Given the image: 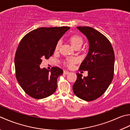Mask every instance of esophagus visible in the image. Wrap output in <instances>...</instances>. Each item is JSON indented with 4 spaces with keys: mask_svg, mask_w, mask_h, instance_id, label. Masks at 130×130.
I'll list each match as a JSON object with an SVG mask.
<instances>
[{
    "mask_svg": "<svg viewBox=\"0 0 130 130\" xmlns=\"http://www.w3.org/2000/svg\"><path fill=\"white\" fill-rule=\"evenodd\" d=\"M69 73V72H68L67 70L63 71V74H68Z\"/></svg>",
    "mask_w": 130,
    "mask_h": 130,
    "instance_id": "1",
    "label": "esophagus"
}]
</instances>
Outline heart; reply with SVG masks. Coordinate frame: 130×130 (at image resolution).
Listing matches in <instances>:
<instances>
[{"label": "heart", "mask_w": 130, "mask_h": 130, "mask_svg": "<svg viewBox=\"0 0 130 130\" xmlns=\"http://www.w3.org/2000/svg\"><path fill=\"white\" fill-rule=\"evenodd\" d=\"M70 42L74 47L77 48L78 47H81V45L83 44V39L82 37L79 36V35H74L70 38ZM61 44V40H58L56 45V50H58L59 49ZM77 58L75 57L69 58L67 59V61H66V64H67L68 67L72 68V67H73V65L77 62Z\"/></svg>", "instance_id": "obj_1"}]
</instances>
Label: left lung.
Segmentation results:
<instances>
[{"label":"left lung","mask_w":130,"mask_h":130,"mask_svg":"<svg viewBox=\"0 0 130 130\" xmlns=\"http://www.w3.org/2000/svg\"><path fill=\"white\" fill-rule=\"evenodd\" d=\"M89 41V51L79 70H87L88 76L77 73L73 86L75 95L90 101L100 98L113 80L115 56L110 41L101 32L88 26L77 27Z\"/></svg>","instance_id":"left-lung-1"}]
</instances>
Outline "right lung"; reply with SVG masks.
I'll list each match as a JSON object with an SVG mask.
<instances>
[{
	"instance_id": "1",
	"label": "right lung",
	"mask_w": 130,
	"mask_h": 130,
	"mask_svg": "<svg viewBox=\"0 0 130 130\" xmlns=\"http://www.w3.org/2000/svg\"><path fill=\"white\" fill-rule=\"evenodd\" d=\"M69 27H40L23 37L14 57L16 77L25 93L35 99L47 98L55 92L57 79L63 74L58 67L40 68L42 58L48 59Z\"/></svg>"
}]
</instances>
